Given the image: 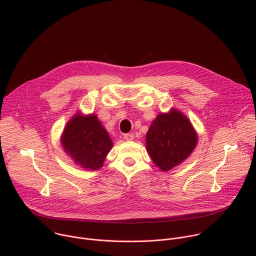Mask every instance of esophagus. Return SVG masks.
Wrapping results in <instances>:
<instances>
[{
	"instance_id": "1",
	"label": "esophagus",
	"mask_w": 256,
	"mask_h": 256,
	"mask_svg": "<svg viewBox=\"0 0 256 256\" xmlns=\"http://www.w3.org/2000/svg\"><path fill=\"white\" fill-rule=\"evenodd\" d=\"M124 138L126 140H132L134 138V134H126L124 136Z\"/></svg>"
}]
</instances>
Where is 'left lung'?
<instances>
[{"label": "left lung", "instance_id": "1", "mask_svg": "<svg viewBox=\"0 0 256 256\" xmlns=\"http://www.w3.org/2000/svg\"><path fill=\"white\" fill-rule=\"evenodd\" d=\"M198 134L190 120L175 108L160 114L146 134V147L152 161L169 171L184 162L194 150Z\"/></svg>", "mask_w": 256, "mask_h": 256}]
</instances>
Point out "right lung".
<instances>
[{"instance_id": "right-lung-1", "label": "right lung", "mask_w": 256, "mask_h": 256, "mask_svg": "<svg viewBox=\"0 0 256 256\" xmlns=\"http://www.w3.org/2000/svg\"><path fill=\"white\" fill-rule=\"evenodd\" d=\"M60 142L64 152L84 169L98 170L114 147L97 116L76 114L66 124Z\"/></svg>"}]
</instances>
